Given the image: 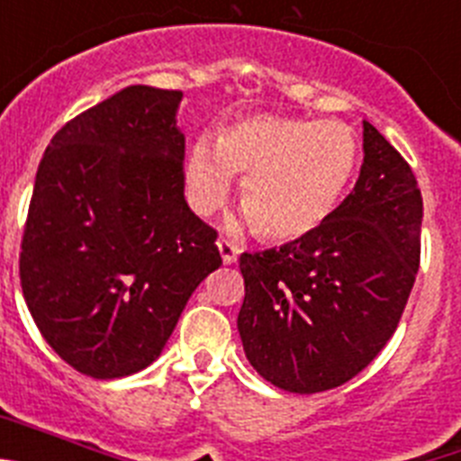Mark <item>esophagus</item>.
Returning a JSON list of instances; mask_svg holds the SVG:
<instances>
[{
	"mask_svg": "<svg viewBox=\"0 0 461 461\" xmlns=\"http://www.w3.org/2000/svg\"><path fill=\"white\" fill-rule=\"evenodd\" d=\"M217 247H219V256H221L223 266H233L235 260H238V256H240L238 247H235V244L230 242V240H223V238L219 240Z\"/></svg>",
	"mask_w": 461,
	"mask_h": 461,
	"instance_id": "obj_1",
	"label": "esophagus"
}]
</instances>
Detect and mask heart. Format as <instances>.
Returning <instances> with one entry per match:
<instances>
[{"label":"heart","mask_w":461,"mask_h":461,"mask_svg":"<svg viewBox=\"0 0 461 461\" xmlns=\"http://www.w3.org/2000/svg\"><path fill=\"white\" fill-rule=\"evenodd\" d=\"M360 140L344 122L251 115L198 138L185 164L186 201L207 217L244 177L249 223L275 242L313 235L335 217L360 170Z\"/></svg>","instance_id":"1"}]
</instances>
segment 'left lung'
Returning <instances> with one entry per match:
<instances>
[{
    "mask_svg": "<svg viewBox=\"0 0 461 461\" xmlns=\"http://www.w3.org/2000/svg\"><path fill=\"white\" fill-rule=\"evenodd\" d=\"M360 177L321 230L240 256V339L251 367L288 393L351 381L397 330L420 266L422 195L411 166L362 122Z\"/></svg>",
    "mask_w": 461,
    "mask_h": 461,
    "instance_id": "1",
    "label": "left lung"
}]
</instances>
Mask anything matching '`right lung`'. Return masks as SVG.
Wrapping results in <instances>:
<instances>
[{
	"label": "right lung",
	"mask_w": 461,
	"mask_h": 461,
	"mask_svg": "<svg viewBox=\"0 0 461 461\" xmlns=\"http://www.w3.org/2000/svg\"><path fill=\"white\" fill-rule=\"evenodd\" d=\"M185 94L131 85L64 124L36 173L20 254L32 319L80 374L149 367L221 266L185 201Z\"/></svg>",
	"instance_id": "1"
}]
</instances>
